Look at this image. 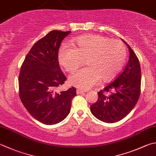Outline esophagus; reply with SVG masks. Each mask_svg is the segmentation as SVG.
<instances>
[{
	"mask_svg": "<svg viewBox=\"0 0 156 156\" xmlns=\"http://www.w3.org/2000/svg\"><path fill=\"white\" fill-rule=\"evenodd\" d=\"M76 93H77L78 94H83L84 91H82V90H76Z\"/></svg>",
	"mask_w": 156,
	"mask_h": 156,
	"instance_id": "esophagus-1",
	"label": "esophagus"
}]
</instances>
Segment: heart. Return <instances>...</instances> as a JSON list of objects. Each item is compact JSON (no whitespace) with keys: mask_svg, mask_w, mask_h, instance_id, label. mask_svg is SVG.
Instances as JSON below:
<instances>
[{"mask_svg":"<svg viewBox=\"0 0 156 156\" xmlns=\"http://www.w3.org/2000/svg\"><path fill=\"white\" fill-rule=\"evenodd\" d=\"M73 47L64 44L59 53V63L66 71L73 72L85 59L87 68L69 76V83L83 90L89 89L101 78L110 81L121 71L126 58V48L122 42L106 36L92 34L75 39Z\"/></svg>","mask_w":156,"mask_h":156,"instance_id":"heart-1","label":"heart"}]
</instances>
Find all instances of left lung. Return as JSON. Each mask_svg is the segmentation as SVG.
I'll return each instance as SVG.
<instances>
[{
	"mask_svg": "<svg viewBox=\"0 0 156 156\" xmlns=\"http://www.w3.org/2000/svg\"><path fill=\"white\" fill-rule=\"evenodd\" d=\"M129 47L130 57L126 66L115 80L98 92L97 102L90 105L94 117L107 123L121 120L132 111L141 93V73L138 57Z\"/></svg>",
	"mask_w": 156,
	"mask_h": 156,
	"instance_id": "obj_1",
	"label": "left lung"
}]
</instances>
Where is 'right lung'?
<instances>
[{
    "instance_id": "right-lung-1",
    "label": "right lung",
    "mask_w": 156,
    "mask_h": 156,
    "mask_svg": "<svg viewBox=\"0 0 156 156\" xmlns=\"http://www.w3.org/2000/svg\"><path fill=\"white\" fill-rule=\"evenodd\" d=\"M71 31L53 30L38 40L27 54L19 76L20 98L32 117L47 125L55 124L69 114L75 87L57 92L66 80L60 69L58 53Z\"/></svg>"
}]
</instances>
